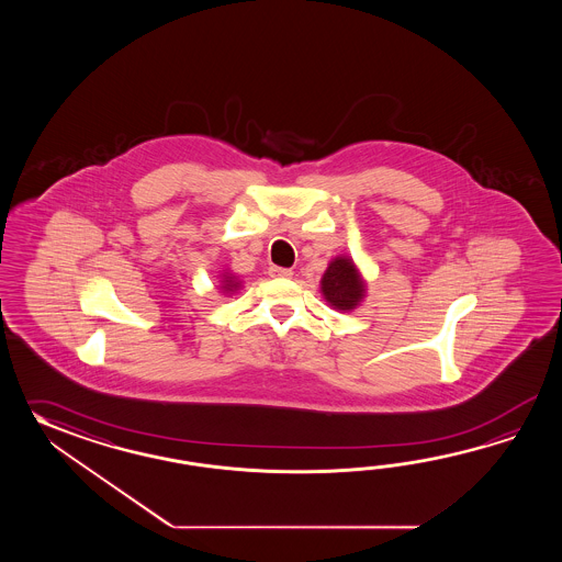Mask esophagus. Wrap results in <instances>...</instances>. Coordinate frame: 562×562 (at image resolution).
I'll return each mask as SVG.
<instances>
[{"instance_id":"obj_1","label":"esophagus","mask_w":562,"mask_h":562,"mask_svg":"<svg viewBox=\"0 0 562 562\" xmlns=\"http://www.w3.org/2000/svg\"><path fill=\"white\" fill-rule=\"evenodd\" d=\"M269 276L271 277H291L293 276V271L291 269H285V267H269Z\"/></svg>"}]
</instances>
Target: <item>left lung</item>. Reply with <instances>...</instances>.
<instances>
[{"label":"left lung","mask_w":562,"mask_h":562,"mask_svg":"<svg viewBox=\"0 0 562 562\" xmlns=\"http://www.w3.org/2000/svg\"><path fill=\"white\" fill-rule=\"evenodd\" d=\"M322 291L335 310L349 311L358 305L359 299L363 297V283L359 281L351 259L339 257L327 267L322 279Z\"/></svg>","instance_id":"8db88e82"}]
</instances>
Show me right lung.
<instances>
[{
	"label": "right lung",
	"instance_id": "add662e5",
	"mask_svg": "<svg viewBox=\"0 0 562 562\" xmlns=\"http://www.w3.org/2000/svg\"><path fill=\"white\" fill-rule=\"evenodd\" d=\"M233 285H235V283H231V279H227V285H225V289H231Z\"/></svg>",
	"mask_w": 562,
	"mask_h": 562
}]
</instances>
